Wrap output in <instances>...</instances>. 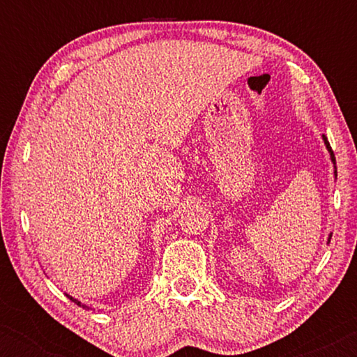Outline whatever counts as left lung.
I'll return each instance as SVG.
<instances>
[{
    "label": "left lung",
    "instance_id": "left-lung-1",
    "mask_svg": "<svg viewBox=\"0 0 357 357\" xmlns=\"http://www.w3.org/2000/svg\"><path fill=\"white\" fill-rule=\"evenodd\" d=\"M322 139H324V144H326L327 151H329V154H331V161H333V165H334V176H335V178H337V167H335V158H334V153H333V149H331V144H329V141H327V137H326V136H322ZM329 241H331V236H329Z\"/></svg>",
    "mask_w": 357,
    "mask_h": 357
}]
</instances>
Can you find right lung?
<instances>
[{
	"label": "right lung",
	"instance_id": "add662e5",
	"mask_svg": "<svg viewBox=\"0 0 357 357\" xmlns=\"http://www.w3.org/2000/svg\"><path fill=\"white\" fill-rule=\"evenodd\" d=\"M65 296H67L68 298H70V301H72V302H75V304H77V305L84 307V309H89V307H87V305H85V304H82V302H80V301H77V298H73L72 296H68V294H65Z\"/></svg>",
	"mask_w": 357,
	"mask_h": 357
}]
</instances>
